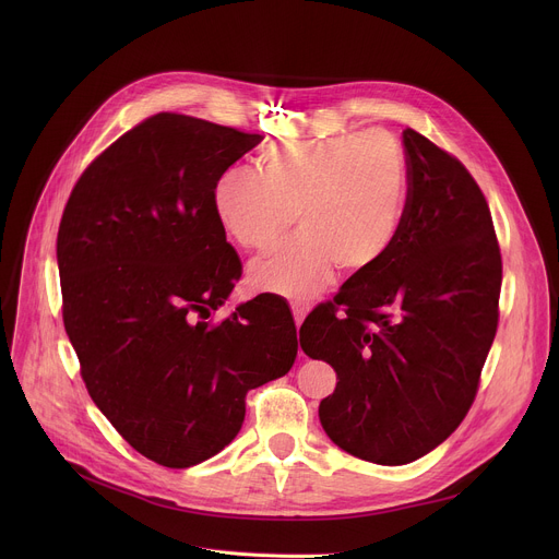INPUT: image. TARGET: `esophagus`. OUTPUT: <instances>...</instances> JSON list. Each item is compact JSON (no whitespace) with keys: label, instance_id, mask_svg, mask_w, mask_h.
I'll return each instance as SVG.
<instances>
[{"label":"esophagus","instance_id":"34e87169","mask_svg":"<svg viewBox=\"0 0 559 559\" xmlns=\"http://www.w3.org/2000/svg\"><path fill=\"white\" fill-rule=\"evenodd\" d=\"M289 305H292V313H294L296 325H300V323L305 321L307 311H309V302H305V300H292Z\"/></svg>","mask_w":559,"mask_h":559}]
</instances>
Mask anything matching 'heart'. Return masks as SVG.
Instances as JSON below:
<instances>
[{
	"mask_svg": "<svg viewBox=\"0 0 559 559\" xmlns=\"http://www.w3.org/2000/svg\"><path fill=\"white\" fill-rule=\"evenodd\" d=\"M409 197L403 143L384 130L276 143L259 173L225 168L212 186L221 227L246 250H267L294 223L300 234L257 259L250 281L263 292L307 298L338 265L365 272L401 231Z\"/></svg>",
	"mask_w": 559,
	"mask_h": 559,
	"instance_id": "heart-1",
	"label": "heart"
}]
</instances>
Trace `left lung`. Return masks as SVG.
Listing matches in <instances>:
<instances>
[{"mask_svg":"<svg viewBox=\"0 0 559 559\" xmlns=\"http://www.w3.org/2000/svg\"><path fill=\"white\" fill-rule=\"evenodd\" d=\"M409 197L389 252L347 278L300 328L336 371L318 407L343 451L407 464L464 420L498 330L502 257L483 190L455 156L403 132Z\"/></svg>","mask_w":559,"mask_h":559,"instance_id":"left-lung-1","label":"left lung"}]
</instances>
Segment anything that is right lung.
I'll list each match as a JSON object with an SVG mask.
<instances>
[{
    "label": "right lung",
    "instance_id": "1",
    "mask_svg": "<svg viewBox=\"0 0 559 559\" xmlns=\"http://www.w3.org/2000/svg\"><path fill=\"white\" fill-rule=\"evenodd\" d=\"M261 141L158 112L95 158L59 223L63 325L86 389L132 449L170 468L227 447L248 391L296 360L294 318L274 294L207 321L243 270L212 186Z\"/></svg>",
    "mask_w": 559,
    "mask_h": 559
}]
</instances>
